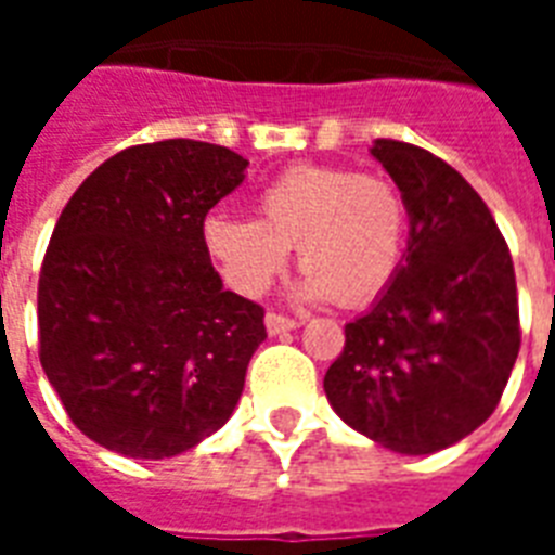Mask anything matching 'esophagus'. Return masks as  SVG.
Returning a JSON list of instances; mask_svg holds the SVG:
<instances>
[{"label": "esophagus", "instance_id": "34e87169", "mask_svg": "<svg viewBox=\"0 0 555 555\" xmlns=\"http://www.w3.org/2000/svg\"><path fill=\"white\" fill-rule=\"evenodd\" d=\"M264 328H268L270 337H279V334H287V331L299 328V322L291 320V317H282V313L270 311L268 317H264Z\"/></svg>", "mask_w": 555, "mask_h": 555}]
</instances>
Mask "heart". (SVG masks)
<instances>
[{
    "instance_id": "obj_1",
    "label": "heart",
    "mask_w": 555,
    "mask_h": 555,
    "mask_svg": "<svg viewBox=\"0 0 555 555\" xmlns=\"http://www.w3.org/2000/svg\"><path fill=\"white\" fill-rule=\"evenodd\" d=\"M259 218L212 212L204 247L224 282L259 296L296 244L305 268L296 299H334L343 308L377 299L395 279L405 242V201L388 178L346 167L296 164L256 195Z\"/></svg>"
}]
</instances>
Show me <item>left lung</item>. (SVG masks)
<instances>
[{"label":"left lung","mask_w":555,"mask_h":555,"mask_svg":"<svg viewBox=\"0 0 555 555\" xmlns=\"http://www.w3.org/2000/svg\"><path fill=\"white\" fill-rule=\"evenodd\" d=\"M405 201L400 268L325 374L331 409L400 455H431L481 426L516 365V270L481 195L447 160L374 141Z\"/></svg>","instance_id":"obj_1"}]
</instances>
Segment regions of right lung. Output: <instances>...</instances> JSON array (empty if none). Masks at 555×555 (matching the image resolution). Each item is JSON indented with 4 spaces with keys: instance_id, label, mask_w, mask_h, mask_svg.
<instances>
[{
    "instance_id": "right-lung-1",
    "label": "right lung",
    "mask_w": 555,
    "mask_h": 555,
    "mask_svg": "<svg viewBox=\"0 0 555 555\" xmlns=\"http://www.w3.org/2000/svg\"><path fill=\"white\" fill-rule=\"evenodd\" d=\"M250 160L143 143L65 204L39 273V363L77 429L117 455H181L230 421L264 311L224 291L204 218Z\"/></svg>"
}]
</instances>
